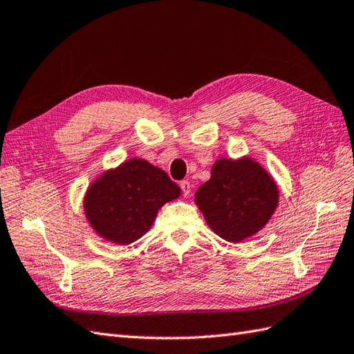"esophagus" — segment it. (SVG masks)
I'll return each mask as SVG.
<instances>
[{"label": "esophagus", "mask_w": 354, "mask_h": 354, "mask_svg": "<svg viewBox=\"0 0 354 354\" xmlns=\"http://www.w3.org/2000/svg\"><path fill=\"white\" fill-rule=\"evenodd\" d=\"M180 190H183V194L185 197H188L192 193V184L188 183V180H183V183H180Z\"/></svg>", "instance_id": "1"}]
</instances>
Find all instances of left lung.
I'll return each mask as SVG.
<instances>
[{
  "mask_svg": "<svg viewBox=\"0 0 354 354\" xmlns=\"http://www.w3.org/2000/svg\"><path fill=\"white\" fill-rule=\"evenodd\" d=\"M194 197L212 231L229 243H240L268 223L279 190L273 178L252 158H221Z\"/></svg>",
  "mask_w": 354,
  "mask_h": 354,
  "instance_id": "left-lung-1",
  "label": "left lung"
}]
</instances>
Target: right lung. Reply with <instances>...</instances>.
I'll use <instances>...</instances> for the list:
<instances>
[{"label": "right lung", "instance_id": "1", "mask_svg": "<svg viewBox=\"0 0 354 354\" xmlns=\"http://www.w3.org/2000/svg\"><path fill=\"white\" fill-rule=\"evenodd\" d=\"M179 194L180 188L166 171L146 160L131 158L88 187L84 212L97 235L129 244L149 231L158 209Z\"/></svg>", "mask_w": 354, "mask_h": 354}]
</instances>
